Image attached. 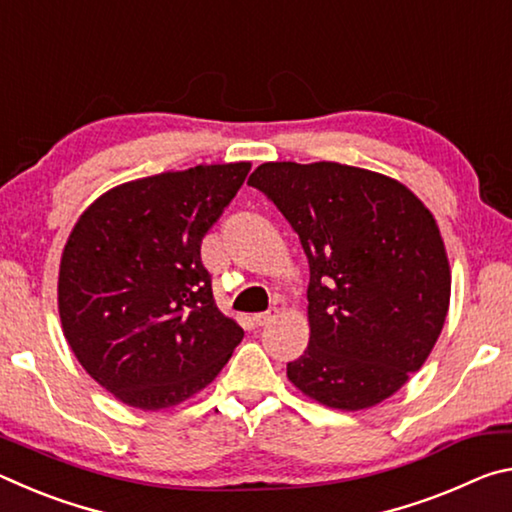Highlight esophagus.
<instances>
[{
  "label": "esophagus",
  "mask_w": 512,
  "mask_h": 512,
  "mask_svg": "<svg viewBox=\"0 0 512 512\" xmlns=\"http://www.w3.org/2000/svg\"><path fill=\"white\" fill-rule=\"evenodd\" d=\"M273 318H275V309H268V311H264V314H255V316H253V325L264 327V325L271 323Z\"/></svg>",
  "instance_id": "34e87169"
}]
</instances>
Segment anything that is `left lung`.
Here are the masks:
<instances>
[{"instance_id":"8db88e82","label":"left lung","mask_w":512,"mask_h":512,"mask_svg":"<svg viewBox=\"0 0 512 512\" xmlns=\"http://www.w3.org/2000/svg\"><path fill=\"white\" fill-rule=\"evenodd\" d=\"M309 259V345L287 366L302 395L361 411L420 370L443 332L452 271L429 207L400 180L339 162L250 173Z\"/></svg>"}]
</instances>
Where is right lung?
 <instances>
[{
  "mask_svg": "<svg viewBox=\"0 0 512 512\" xmlns=\"http://www.w3.org/2000/svg\"><path fill=\"white\" fill-rule=\"evenodd\" d=\"M250 162L198 164L117 185L69 232L58 271L63 334L85 372L133 409L183 404L244 339L216 307L201 241Z\"/></svg>",
  "mask_w": 512,
  "mask_h": 512,
  "instance_id": "obj_1",
  "label": "right lung"
}]
</instances>
